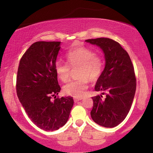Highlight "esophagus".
Masks as SVG:
<instances>
[{
    "instance_id": "1",
    "label": "esophagus",
    "mask_w": 153,
    "mask_h": 153,
    "mask_svg": "<svg viewBox=\"0 0 153 153\" xmlns=\"http://www.w3.org/2000/svg\"><path fill=\"white\" fill-rule=\"evenodd\" d=\"M82 99V97H78V98H74V101L75 102H78L79 101H81Z\"/></svg>"
}]
</instances>
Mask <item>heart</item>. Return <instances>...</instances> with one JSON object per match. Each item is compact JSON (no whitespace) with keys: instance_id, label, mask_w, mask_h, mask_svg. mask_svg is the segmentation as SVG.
Masks as SVG:
<instances>
[{"instance_id":"1","label":"heart","mask_w":153,"mask_h":153,"mask_svg":"<svg viewBox=\"0 0 153 153\" xmlns=\"http://www.w3.org/2000/svg\"><path fill=\"white\" fill-rule=\"evenodd\" d=\"M68 64L56 62V75L61 81L67 82L71 76V69L78 68L76 80H72L63 87L65 94L74 97H81L88 85V82L96 81L102 74L103 62L101 56L85 47L72 49L66 54Z\"/></svg>"}]
</instances>
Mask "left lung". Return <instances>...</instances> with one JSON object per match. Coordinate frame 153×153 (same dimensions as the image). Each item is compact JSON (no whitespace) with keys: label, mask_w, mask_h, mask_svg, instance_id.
I'll return each instance as SVG.
<instances>
[{"label":"left lung","mask_w":153,"mask_h":153,"mask_svg":"<svg viewBox=\"0 0 153 153\" xmlns=\"http://www.w3.org/2000/svg\"><path fill=\"white\" fill-rule=\"evenodd\" d=\"M103 50L105 68L95 85V91L106 94L92 97L91 118L104 127H114L126 118L130 110L135 91L136 77L130 57L119 43L111 39L85 40Z\"/></svg>","instance_id":"1"}]
</instances>
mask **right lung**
I'll return each mask as SVG.
<instances>
[{"mask_svg": "<svg viewBox=\"0 0 153 153\" xmlns=\"http://www.w3.org/2000/svg\"><path fill=\"white\" fill-rule=\"evenodd\" d=\"M61 42H36L21 58L16 93L31 120L45 131L66 124L73 106V97L56 98L60 91L54 66ZM54 96L52 101L51 97Z\"/></svg>", "mask_w": 153, "mask_h": 153, "instance_id": "right-lung-1", "label": "right lung"}]
</instances>
